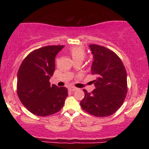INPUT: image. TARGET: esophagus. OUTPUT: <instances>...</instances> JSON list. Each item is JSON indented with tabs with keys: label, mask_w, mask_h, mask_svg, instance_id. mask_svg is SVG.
<instances>
[{
	"label": "esophagus",
	"mask_w": 149,
	"mask_h": 149,
	"mask_svg": "<svg viewBox=\"0 0 149 149\" xmlns=\"http://www.w3.org/2000/svg\"><path fill=\"white\" fill-rule=\"evenodd\" d=\"M68 89L70 91H75V90H77V88H76V87H70L68 88Z\"/></svg>",
	"instance_id": "1"
}]
</instances>
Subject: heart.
Returning a JSON list of instances; mask_svg holds the SVG:
<instances>
[{
    "label": "heart",
    "instance_id": "b5f03b06",
    "mask_svg": "<svg viewBox=\"0 0 149 149\" xmlns=\"http://www.w3.org/2000/svg\"><path fill=\"white\" fill-rule=\"evenodd\" d=\"M70 54L72 56L73 60H83L85 57V50L81 47H74L70 49Z\"/></svg>",
    "mask_w": 149,
    "mask_h": 149
}]
</instances>
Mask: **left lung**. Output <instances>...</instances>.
Wrapping results in <instances>:
<instances>
[{
	"mask_svg": "<svg viewBox=\"0 0 149 149\" xmlns=\"http://www.w3.org/2000/svg\"><path fill=\"white\" fill-rule=\"evenodd\" d=\"M93 55L91 72L95 77V89L88 93L80 105L85 111L95 117L113 115L121 107L127 91V72L121 59L104 47L89 45Z\"/></svg>",
	"mask_w": 149,
	"mask_h": 149,
	"instance_id": "1",
	"label": "left lung"
}]
</instances>
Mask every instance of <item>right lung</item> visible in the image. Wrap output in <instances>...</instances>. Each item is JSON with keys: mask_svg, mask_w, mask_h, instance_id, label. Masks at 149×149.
Instances as JSON below:
<instances>
[{"mask_svg": "<svg viewBox=\"0 0 149 149\" xmlns=\"http://www.w3.org/2000/svg\"><path fill=\"white\" fill-rule=\"evenodd\" d=\"M64 45L45 46L26 56L17 72V92L23 105L34 115L49 116L60 111L68 89L50 85L55 58Z\"/></svg>", "mask_w": 149, "mask_h": 149, "instance_id": "obj_1", "label": "right lung"}]
</instances>
